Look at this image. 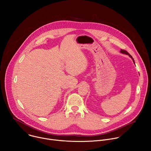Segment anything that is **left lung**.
<instances>
[{
    "instance_id": "8db88e82",
    "label": "left lung",
    "mask_w": 151,
    "mask_h": 151,
    "mask_svg": "<svg viewBox=\"0 0 151 151\" xmlns=\"http://www.w3.org/2000/svg\"><path fill=\"white\" fill-rule=\"evenodd\" d=\"M120 52L121 53H122V54H126V55H128V56L130 57V58H132V59L133 60V62H134V63L135 64V63H134V59L133 58V57H132V56L129 54L127 51H125V50H121V51H120Z\"/></svg>"
}]
</instances>
